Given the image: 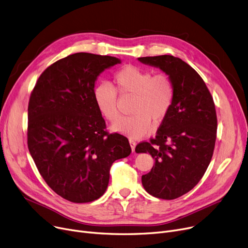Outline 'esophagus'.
<instances>
[{"instance_id": "obj_1", "label": "esophagus", "mask_w": 248, "mask_h": 248, "mask_svg": "<svg viewBox=\"0 0 248 248\" xmlns=\"http://www.w3.org/2000/svg\"><path fill=\"white\" fill-rule=\"evenodd\" d=\"M129 145H131V148H132V151H133V153L135 152V149H136V145H137V142L134 140H132V139H129Z\"/></svg>"}]
</instances>
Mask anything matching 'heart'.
<instances>
[{
  "instance_id": "heart-1",
  "label": "heart",
  "mask_w": 248,
  "mask_h": 248,
  "mask_svg": "<svg viewBox=\"0 0 248 248\" xmlns=\"http://www.w3.org/2000/svg\"><path fill=\"white\" fill-rule=\"evenodd\" d=\"M121 95H135L132 116H120L117 93L108 83H100L93 90V98L100 113L112 125L113 132L129 138H141L149 131L151 122L160 123L167 116L174 99V85L166 74H155L134 65H126L114 74Z\"/></svg>"
}]
</instances>
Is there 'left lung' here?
<instances>
[{"label":"left lung","instance_id":"left-lung-1","mask_svg":"<svg viewBox=\"0 0 248 248\" xmlns=\"http://www.w3.org/2000/svg\"><path fill=\"white\" fill-rule=\"evenodd\" d=\"M160 68L173 82L172 107L155 139L140 142L136 153H149L155 164L141 176L152 196L173 200L198 184L209 166L215 147L217 116L213 98L201 76L172 55L140 57Z\"/></svg>","mask_w":248,"mask_h":248}]
</instances>
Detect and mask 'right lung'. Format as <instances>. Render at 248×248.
<instances>
[{"label": "right lung", "mask_w": 248, "mask_h": 248, "mask_svg": "<svg viewBox=\"0 0 248 248\" xmlns=\"http://www.w3.org/2000/svg\"><path fill=\"white\" fill-rule=\"evenodd\" d=\"M122 60L75 53L49 66L37 80L28 106V148L39 173L62 198L98 199L111 164L129 155L128 140L108 134L93 90L101 72Z\"/></svg>", "instance_id": "1"}]
</instances>
